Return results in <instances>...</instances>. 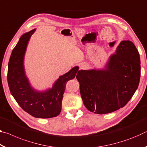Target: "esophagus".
I'll return each instance as SVG.
<instances>
[{
  "instance_id": "obj_1",
  "label": "esophagus",
  "mask_w": 147,
  "mask_h": 147,
  "mask_svg": "<svg viewBox=\"0 0 147 147\" xmlns=\"http://www.w3.org/2000/svg\"><path fill=\"white\" fill-rule=\"evenodd\" d=\"M86 68V65L84 63H82L80 65V69H84Z\"/></svg>"
}]
</instances>
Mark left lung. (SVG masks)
<instances>
[{
  "instance_id": "left-lung-1",
  "label": "left lung",
  "mask_w": 147,
  "mask_h": 147,
  "mask_svg": "<svg viewBox=\"0 0 147 147\" xmlns=\"http://www.w3.org/2000/svg\"><path fill=\"white\" fill-rule=\"evenodd\" d=\"M140 56L132 42L122 41L103 69L80 70L76 79L86 108L97 114L123 108L140 80Z\"/></svg>"
}]
</instances>
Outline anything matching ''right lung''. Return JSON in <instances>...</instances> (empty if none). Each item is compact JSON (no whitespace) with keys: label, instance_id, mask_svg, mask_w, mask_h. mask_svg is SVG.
Returning a JSON list of instances; mask_svg holds the SVG:
<instances>
[{"label":"right lung","instance_id":"obj_1","mask_svg":"<svg viewBox=\"0 0 147 147\" xmlns=\"http://www.w3.org/2000/svg\"><path fill=\"white\" fill-rule=\"evenodd\" d=\"M36 28L24 33L12 51L8 63V82L11 94L19 105L36 118L47 119L58 116L67 82L78 75L79 67L75 66L54 82L53 87L43 91L32 86L27 77L24 59L28 42Z\"/></svg>","mask_w":147,"mask_h":147}]
</instances>
